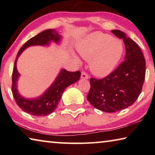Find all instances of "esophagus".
<instances>
[{"label": "esophagus", "mask_w": 155, "mask_h": 155, "mask_svg": "<svg viewBox=\"0 0 155 155\" xmlns=\"http://www.w3.org/2000/svg\"><path fill=\"white\" fill-rule=\"evenodd\" d=\"M81 78L87 79V78H89V76L87 74V72H85V71H82V72H81Z\"/></svg>", "instance_id": "34e87169"}]
</instances>
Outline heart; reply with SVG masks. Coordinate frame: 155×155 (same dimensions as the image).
<instances>
[{
  "instance_id": "obj_1",
  "label": "heart",
  "mask_w": 155,
  "mask_h": 155,
  "mask_svg": "<svg viewBox=\"0 0 155 155\" xmlns=\"http://www.w3.org/2000/svg\"><path fill=\"white\" fill-rule=\"evenodd\" d=\"M83 59L90 61L94 75L104 77L114 71L121 59L124 47L118 39L101 32L91 33L78 46Z\"/></svg>"
}]
</instances>
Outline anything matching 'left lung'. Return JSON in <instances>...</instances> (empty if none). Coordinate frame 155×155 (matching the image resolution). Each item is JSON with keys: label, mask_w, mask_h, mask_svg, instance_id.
Instances as JSON below:
<instances>
[{"label": "left lung", "mask_w": 155, "mask_h": 155, "mask_svg": "<svg viewBox=\"0 0 155 155\" xmlns=\"http://www.w3.org/2000/svg\"><path fill=\"white\" fill-rule=\"evenodd\" d=\"M111 33L124 41V61L111 74L101 79L90 78L87 98L96 109L113 113L131 106L142 90L146 75V60L134 41L120 30Z\"/></svg>", "instance_id": "8db88e82"}]
</instances>
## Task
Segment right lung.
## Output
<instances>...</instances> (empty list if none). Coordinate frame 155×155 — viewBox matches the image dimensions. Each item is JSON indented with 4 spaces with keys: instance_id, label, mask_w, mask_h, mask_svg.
Instances as JSON below:
<instances>
[{
    "instance_id": "add662e5",
    "label": "right lung",
    "mask_w": 155,
    "mask_h": 155,
    "mask_svg": "<svg viewBox=\"0 0 155 155\" xmlns=\"http://www.w3.org/2000/svg\"><path fill=\"white\" fill-rule=\"evenodd\" d=\"M61 35L54 29L45 30L31 38L18 51L14 62L12 74V90L15 103L23 111L36 116H46L51 114L58 106L65 89L79 80L81 72H69L62 69L54 82L42 96L35 99H26L21 96L18 91L17 81L20 74L17 70L16 63L18 57L28 46L34 45H48L50 41L58 43Z\"/></svg>"
}]
</instances>
